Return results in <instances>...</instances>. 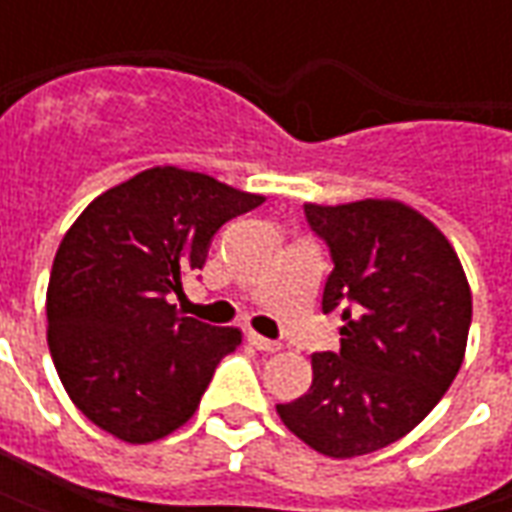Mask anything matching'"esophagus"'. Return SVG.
I'll list each match as a JSON object with an SVG mask.
<instances>
[{"instance_id": "34e87169", "label": "esophagus", "mask_w": 512, "mask_h": 512, "mask_svg": "<svg viewBox=\"0 0 512 512\" xmlns=\"http://www.w3.org/2000/svg\"><path fill=\"white\" fill-rule=\"evenodd\" d=\"M249 343L255 345L257 351H266V354H277L279 351V343H274V340H266V337H260V334L249 332Z\"/></svg>"}]
</instances>
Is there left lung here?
Masks as SVG:
<instances>
[{"label":"left lung","mask_w":512,"mask_h":512,"mask_svg":"<svg viewBox=\"0 0 512 512\" xmlns=\"http://www.w3.org/2000/svg\"><path fill=\"white\" fill-rule=\"evenodd\" d=\"M332 249L323 312L340 310V351L312 354V386L277 414L329 458L403 439L458 376L472 290L458 252L428 216L400 200L304 205Z\"/></svg>","instance_id":"left-lung-1"}]
</instances>
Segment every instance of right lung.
<instances>
[{
  "instance_id": "obj_1",
  "label": "right lung",
  "mask_w": 512,
  "mask_h": 512,
  "mask_svg": "<svg viewBox=\"0 0 512 512\" xmlns=\"http://www.w3.org/2000/svg\"><path fill=\"white\" fill-rule=\"evenodd\" d=\"M263 194L191 169L150 167L98 194L71 224L46 290L49 351L73 406L126 444L186 425L241 329L175 310L213 233Z\"/></svg>"
}]
</instances>
